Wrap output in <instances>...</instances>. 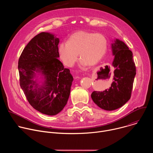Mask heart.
Here are the masks:
<instances>
[{
  "label": "heart",
  "instance_id": "heart-1",
  "mask_svg": "<svg viewBox=\"0 0 153 153\" xmlns=\"http://www.w3.org/2000/svg\"><path fill=\"white\" fill-rule=\"evenodd\" d=\"M108 48V40L101 33L79 31L73 34L68 42H61L58 47L60 59L68 67L74 65L79 54L83 67L98 63L104 57Z\"/></svg>",
  "mask_w": 153,
  "mask_h": 153
}]
</instances>
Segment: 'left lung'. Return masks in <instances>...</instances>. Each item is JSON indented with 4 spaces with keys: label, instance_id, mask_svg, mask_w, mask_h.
Returning <instances> with one entry per match:
<instances>
[{
    "label": "left lung",
    "instance_id": "left-lung-1",
    "mask_svg": "<svg viewBox=\"0 0 153 153\" xmlns=\"http://www.w3.org/2000/svg\"><path fill=\"white\" fill-rule=\"evenodd\" d=\"M115 70L113 81L110 88L103 91H93L91 98L100 108L112 111L125 105L131 96L136 67L133 53L125 43L116 39L112 43Z\"/></svg>",
    "mask_w": 153,
    "mask_h": 153
}]
</instances>
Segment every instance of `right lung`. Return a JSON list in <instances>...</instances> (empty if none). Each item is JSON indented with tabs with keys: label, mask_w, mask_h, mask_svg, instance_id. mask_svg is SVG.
<instances>
[{
	"label": "right lung",
	"mask_w": 153,
	"mask_h": 153,
	"mask_svg": "<svg viewBox=\"0 0 153 153\" xmlns=\"http://www.w3.org/2000/svg\"><path fill=\"white\" fill-rule=\"evenodd\" d=\"M59 43L54 35L40 33L29 42L18 62L20 85L27 99L35 110L49 116L58 114L67 105L73 80L70 70L57 59ZM35 71L45 76L41 87L33 80Z\"/></svg>",
	"instance_id": "right-lung-1"
}]
</instances>
